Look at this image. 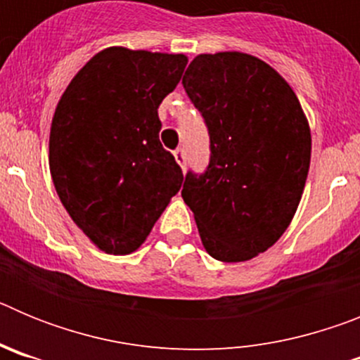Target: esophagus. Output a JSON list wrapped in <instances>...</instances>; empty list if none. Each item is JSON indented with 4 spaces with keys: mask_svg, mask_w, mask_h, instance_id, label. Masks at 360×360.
Listing matches in <instances>:
<instances>
[{
    "mask_svg": "<svg viewBox=\"0 0 360 360\" xmlns=\"http://www.w3.org/2000/svg\"><path fill=\"white\" fill-rule=\"evenodd\" d=\"M174 158H176L178 165H180V167H182V169H186V164H187L186 149H184V148H178L176 151H174Z\"/></svg>",
    "mask_w": 360,
    "mask_h": 360,
    "instance_id": "esophagus-1",
    "label": "esophagus"
}]
</instances>
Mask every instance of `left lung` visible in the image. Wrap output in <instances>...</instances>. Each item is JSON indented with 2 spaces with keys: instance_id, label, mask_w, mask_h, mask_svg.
<instances>
[{
  "instance_id": "8db88e82",
  "label": "left lung",
  "mask_w": 360,
  "mask_h": 360,
  "mask_svg": "<svg viewBox=\"0 0 360 360\" xmlns=\"http://www.w3.org/2000/svg\"><path fill=\"white\" fill-rule=\"evenodd\" d=\"M209 131V165L187 171L182 198L218 262L265 252L297 211L311 136L297 97L272 66L241 52L202 53L182 79Z\"/></svg>"
}]
</instances>
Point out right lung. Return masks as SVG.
Listing matches in <instances>:
<instances>
[{
	"label": "right lung",
	"instance_id": "1",
	"mask_svg": "<svg viewBox=\"0 0 360 360\" xmlns=\"http://www.w3.org/2000/svg\"><path fill=\"white\" fill-rule=\"evenodd\" d=\"M187 57L122 46L86 63L57 104L50 173L63 205L98 249H139L184 174L160 144L158 106Z\"/></svg>",
	"mask_w": 360,
	"mask_h": 360
}]
</instances>
